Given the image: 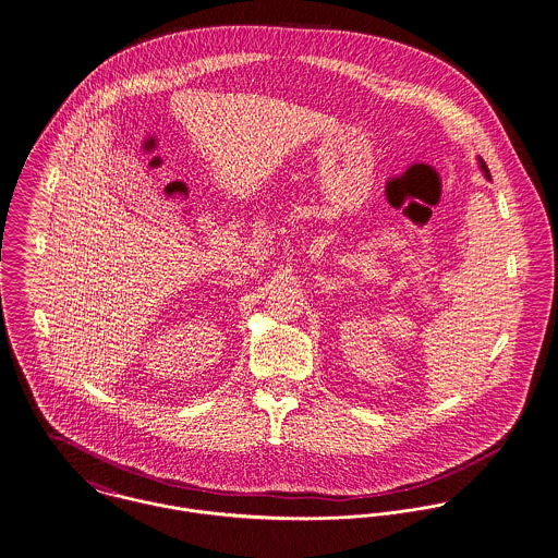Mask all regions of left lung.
I'll list each match as a JSON object with an SVG mask.
<instances>
[{
	"instance_id": "obj_1",
	"label": "left lung",
	"mask_w": 558,
	"mask_h": 558,
	"mask_svg": "<svg viewBox=\"0 0 558 558\" xmlns=\"http://www.w3.org/2000/svg\"><path fill=\"white\" fill-rule=\"evenodd\" d=\"M482 170H484V172H486V177H490V172H488V166H486V163H484V161H482Z\"/></svg>"
}]
</instances>
